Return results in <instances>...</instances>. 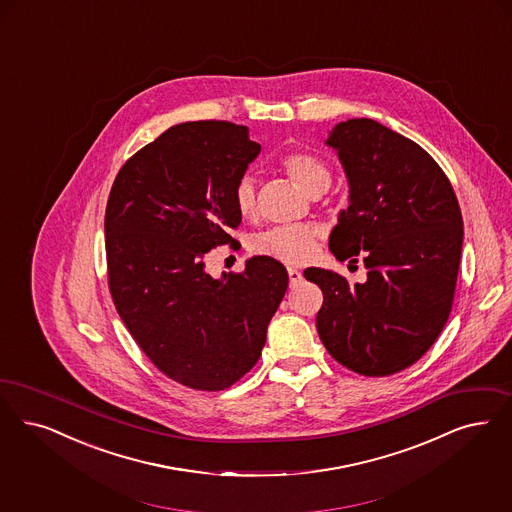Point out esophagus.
<instances>
[{"label": "esophagus", "instance_id": "obj_1", "mask_svg": "<svg viewBox=\"0 0 512 512\" xmlns=\"http://www.w3.org/2000/svg\"><path fill=\"white\" fill-rule=\"evenodd\" d=\"M287 276H289V286H297L303 280V274L297 268H293V266L287 268Z\"/></svg>", "mask_w": 512, "mask_h": 512}]
</instances>
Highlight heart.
I'll list each match as a JSON object with an SVG mask.
<instances>
[{"instance_id":"b5f03b06","label":"heart","mask_w":512,"mask_h":512,"mask_svg":"<svg viewBox=\"0 0 512 512\" xmlns=\"http://www.w3.org/2000/svg\"><path fill=\"white\" fill-rule=\"evenodd\" d=\"M282 164H284L287 175L305 194L314 190L316 186H322V184L329 186L331 177H329L328 167L310 154H305V152L289 154L284 158ZM232 200L236 205V211L242 217L249 219L255 215L257 192H255V179L251 175H244L238 181L234 188V194H232ZM316 236H318V230L314 226H274L255 238L253 251L259 255L272 257L276 261H282V263L299 265V263H305L308 257L314 253Z\"/></svg>"}]
</instances>
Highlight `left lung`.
<instances>
[{"label":"left lung","mask_w":512,"mask_h":512,"mask_svg":"<svg viewBox=\"0 0 512 512\" xmlns=\"http://www.w3.org/2000/svg\"><path fill=\"white\" fill-rule=\"evenodd\" d=\"M329 148L348 181V207L329 234L337 261L368 268L350 286L333 270H305L324 303L316 316L329 354L360 375L415 364L438 339L453 305L463 217L448 177L404 135L369 118L337 123Z\"/></svg>","instance_id":"1"}]
</instances>
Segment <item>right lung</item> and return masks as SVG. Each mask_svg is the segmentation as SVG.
<instances>
[{
    "mask_svg": "<svg viewBox=\"0 0 512 512\" xmlns=\"http://www.w3.org/2000/svg\"><path fill=\"white\" fill-rule=\"evenodd\" d=\"M259 152L246 125L179 123L125 162L108 196L116 310L150 362L190 389L242 379L286 295L287 270L266 255L247 259L240 274L205 270L211 249L236 242L228 230L242 215L232 194Z\"/></svg>",
    "mask_w": 512,
    "mask_h": 512,
    "instance_id": "obj_1",
    "label": "right lung"
}]
</instances>
